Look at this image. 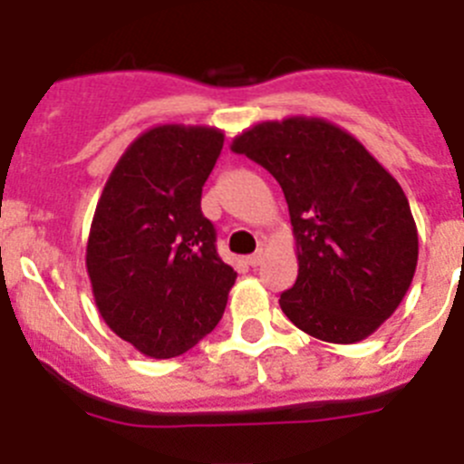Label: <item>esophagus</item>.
<instances>
[{
  "label": "esophagus",
  "instance_id": "1",
  "mask_svg": "<svg viewBox=\"0 0 464 464\" xmlns=\"http://www.w3.org/2000/svg\"><path fill=\"white\" fill-rule=\"evenodd\" d=\"M263 260H265V251L258 249V251H256V254H251L249 258H246V263H249L251 267H258V265L263 263Z\"/></svg>",
  "mask_w": 464,
  "mask_h": 464
}]
</instances>
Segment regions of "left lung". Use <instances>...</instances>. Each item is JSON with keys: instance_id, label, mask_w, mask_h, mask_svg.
<instances>
[{"instance_id": "left-lung-1", "label": "left lung", "mask_w": 464, "mask_h": 464, "mask_svg": "<svg viewBox=\"0 0 464 464\" xmlns=\"http://www.w3.org/2000/svg\"><path fill=\"white\" fill-rule=\"evenodd\" d=\"M231 151L263 165L290 210L299 274L278 299L285 317L333 344L370 337L406 296L420 240L397 179L361 140L324 118L267 120Z\"/></svg>"}]
</instances>
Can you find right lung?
Masks as SVG:
<instances>
[{
    "instance_id": "obj_1",
    "label": "right lung",
    "mask_w": 464,
    "mask_h": 464,
    "mask_svg": "<svg viewBox=\"0 0 464 464\" xmlns=\"http://www.w3.org/2000/svg\"><path fill=\"white\" fill-rule=\"evenodd\" d=\"M224 131L147 129L112 168L90 224L85 269L99 314L145 356L186 353L222 319L237 272L201 213Z\"/></svg>"
}]
</instances>
